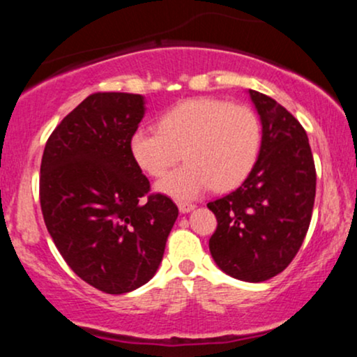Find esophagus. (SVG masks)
Returning <instances> with one entry per match:
<instances>
[{"mask_svg":"<svg viewBox=\"0 0 357 357\" xmlns=\"http://www.w3.org/2000/svg\"><path fill=\"white\" fill-rule=\"evenodd\" d=\"M178 206H179V211H181L183 215H184V213H190V211L195 210L196 204H192V203H179Z\"/></svg>","mask_w":357,"mask_h":357,"instance_id":"1","label":"esophagus"}]
</instances>
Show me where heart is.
Instances as JSON below:
<instances>
[{"label":"heart","mask_w":357,"mask_h":357,"mask_svg":"<svg viewBox=\"0 0 357 357\" xmlns=\"http://www.w3.org/2000/svg\"><path fill=\"white\" fill-rule=\"evenodd\" d=\"M261 146L257 114L245 105L192 99L167 110L159 129H137L130 153L142 171L162 176L183 158L186 165L155 184L174 199H195L213 186L231 190L247 179Z\"/></svg>","instance_id":"1"}]
</instances>
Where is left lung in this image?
I'll use <instances>...</instances> for the list:
<instances>
[{"label": "left lung", "instance_id": "left-lung-1", "mask_svg": "<svg viewBox=\"0 0 357 357\" xmlns=\"http://www.w3.org/2000/svg\"><path fill=\"white\" fill-rule=\"evenodd\" d=\"M260 117L261 146L240 188L208 203L218 227L213 260L243 282L275 277L294 260L309 230L315 166L304 127L272 97L248 90Z\"/></svg>", "mask_w": 357, "mask_h": 357}]
</instances>
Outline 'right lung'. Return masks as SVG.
<instances>
[{
  "label": "right lung",
  "instance_id": "right-lung-1",
  "mask_svg": "<svg viewBox=\"0 0 357 357\" xmlns=\"http://www.w3.org/2000/svg\"><path fill=\"white\" fill-rule=\"evenodd\" d=\"M146 114L137 93H92L56 126L40 167L47 230L68 267L105 294L132 292L158 272L178 206L149 195L130 153Z\"/></svg>",
  "mask_w": 357,
  "mask_h": 357
}]
</instances>
